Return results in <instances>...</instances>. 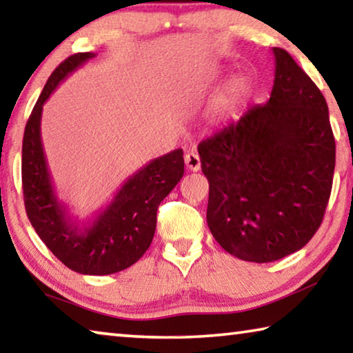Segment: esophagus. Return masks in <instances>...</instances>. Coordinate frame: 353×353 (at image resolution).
I'll list each match as a JSON object with an SVG mask.
<instances>
[{
	"mask_svg": "<svg viewBox=\"0 0 353 353\" xmlns=\"http://www.w3.org/2000/svg\"><path fill=\"white\" fill-rule=\"evenodd\" d=\"M185 165L190 171H199L201 170V159L196 152H188L185 155Z\"/></svg>",
	"mask_w": 353,
	"mask_h": 353,
	"instance_id": "1",
	"label": "esophagus"
}]
</instances>
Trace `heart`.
Returning a JSON list of instances; mask_svg holds the SVG:
<instances>
[{"label": "heart", "instance_id": "b5f03b06", "mask_svg": "<svg viewBox=\"0 0 353 353\" xmlns=\"http://www.w3.org/2000/svg\"><path fill=\"white\" fill-rule=\"evenodd\" d=\"M250 92V79L246 74H236L227 82L225 88L218 99L216 109L223 115H234L246 103Z\"/></svg>", "mask_w": 353, "mask_h": 353}]
</instances>
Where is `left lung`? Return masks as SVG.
Masks as SVG:
<instances>
[{"label": "left lung", "mask_w": 353, "mask_h": 353, "mask_svg": "<svg viewBox=\"0 0 353 353\" xmlns=\"http://www.w3.org/2000/svg\"><path fill=\"white\" fill-rule=\"evenodd\" d=\"M271 98L198 152L210 191L207 224L236 259L270 263L302 249L324 218L334 171L325 98L282 48H274Z\"/></svg>", "instance_id": "8db88e82"}]
</instances>
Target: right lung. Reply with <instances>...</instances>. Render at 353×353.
Listing matches in <instances>:
<instances>
[{"mask_svg": "<svg viewBox=\"0 0 353 353\" xmlns=\"http://www.w3.org/2000/svg\"><path fill=\"white\" fill-rule=\"evenodd\" d=\"M94 52H77L59 65L35 103L23 137L21 181L28 218L65 266L85 276H109L132 266L151 246L157 208L183 176V151L174 149L130 176L109 205L81 224L57 198L48 170L40 123L46 99Z\"/></svg>", "mask_w": 353, "mask_h": 353, "instance_id": "1", "label": "right lung"}]
</instances>
